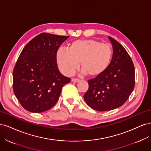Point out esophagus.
Here are the masks:
<instances>
[{
    "label": "esophagus",
    "mask_w": 151,
    "mask_h": 151,
    "mask_svg": "<svg viewBox=\"0 0 151 151\" xmlns=\"http://www.w3.org/2000/svg\"><path fill=\"white\" fill-rule=\"evenodd\" d=\"M71 81L73 82V83H77V82H78L79 81H80V80H78V79H77V78H73L72 80H71Z\"/></svg>",
    "instance_id": "esophagus-1"
}]
</instances>
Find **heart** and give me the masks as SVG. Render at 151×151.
I'll return each mask as SVG.
<instances>
[{
	"instance_id": "heart-1",
	"label": "heart",
	"mask_w": 151,
	"mask_h": 151,
	"mask_svg": "<svg viewBox=\"0 0 151 151\" xmlns=\"http://www.w3.org/2000/svg\"><path fill=\"white\" fill-rule=\"evenodd\" d=\"M112 56V50L107 44L93 40H77L68 48L61 47L56 52V62L60 70L71 76L80 66L81 73L91 76L101 74L107 68Z\"/></svg>"
}]
</instances>
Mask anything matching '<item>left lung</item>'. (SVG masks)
<instances>
[{
    "instance_id": "8db88e82",
    "label": "left lung",
    "mask_w": 151,
    "mask_h": 151,
    "mask_svg": "<svg viewBox=\"0 0 151 151\" xmlns=\"http://www.w3.org/2000/svg\"><path fill=\"white\" fill-rule=\"evenodd\" d=\"M108 38L113 47L110 65L101 74L88 81L89 88L83 96L87 105L100 111L120 107L135 85V68L128 52L114 38Z\"/></svg>"
}]
</instances>
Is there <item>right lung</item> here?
Segmentation results:
<instances>
[{
  "mask_svg": "<svg viewBox=\"0 0 151 151\" xmlns=\"http://www.w3.org/2000/svg\"><path fill=\"white\" fill-rule=\"evenodd\" d=\"M68 37L42 32L24 47L13 70V90L26 110L40 113L51 109L63 86L70 82L56 62L58 48Z\"/></svg>",
  "mask_w": 151,
  "mask_h": 151,
  "instance_id": "right-lung-1",
  "label": "right lung"
}]
</instances>
